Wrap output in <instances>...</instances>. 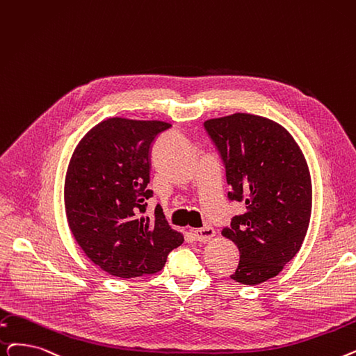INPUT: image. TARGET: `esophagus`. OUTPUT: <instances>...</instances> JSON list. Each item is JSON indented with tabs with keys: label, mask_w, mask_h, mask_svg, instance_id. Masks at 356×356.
<instances>
[{
	"label": "esophagus",
	"mask_w": 356,
	"mask_h": 356,
	"mask_svg": "<svg viewBox=\"0 0 356 356\" xmlns=\"http://www.w3.org/2000/svg\"><path fill=\"white\" fill-rule=\"evenodd\" d=\"M193 237L199 243H209L215 237V229L212 227H205V228L196 229L193 233Z\"/></svg>",
	"instance_id": "34e87169"
}]
</instances>
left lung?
<instances>
[{
    "mask_svg": "<svg viewBox=\"0 0 356 356\" xmlns=\"http://www.w3.org/2000/svg\"><path fill=\"white\" fill-rule=\"evenodd\" d=\"M204 125L225 164L228 197L245 205L221 233L240 252L231 280L261 284L301 249L312 216L310 170L293 136L268 118L234 113Z\"/></svg>",
    "mask_w": 356,
    "mask_h": 356,
    "instance_id": "8db88e82",
    "label": "left lung"
}]
</instances>
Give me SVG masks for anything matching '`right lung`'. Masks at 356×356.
<instances>
[{"mask_svg":"<svg viewBox=\"0 0 356 356\" xmlns=\"http://www.w3.org/2000/svg\"><path fill=\"white\" fill-rule=\"evenodd\" d=\"M163 120L109 118L91 128L68 164L64 200L71 233L86 256L106 273L136 277L163 269L183 243L157 205L144 216L151 147L167 131Z\"/></svg>","mask_w":356,"mask_h":356,"instance_id":"right-lung-1","label":"right lung"}]
</instances>
